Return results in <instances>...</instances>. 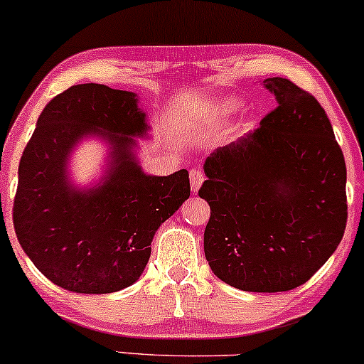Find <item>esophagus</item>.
Wrapping results in <instances>:
<instances>
[{
	"label": "esophagus",
	"instance_id": "obj_1",
	"mask_svg": "<svg viewBox=\"0 0 364 364\" xmlns=\"http://www.w3.org/2000/svg\"><path fill=\"white\" fill-rule=\"evenodd\" d=\"M188 176H191V188L192 192H199V188L202 186V182H204V173H202L200 168L193 167L191 168V172H188Z\"/></svg>",
	"mask_w": 364,
	"mask_h": 364
}]
</instances>
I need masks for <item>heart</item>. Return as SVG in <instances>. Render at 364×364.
Wrapping results in <instances>:
<instances>
[{
  "label": "heart",
  "instance_id": "b5f03b06",
  "mask_svg": "<svg viewBox=\"0 0 364 364\" xmlns=\"http://www.w3.org/2000/svg\"><path fill=\"white\" fill-rule=\"evenodd\" d=\"M239 108H240V102L237 100V98L225 95V97L214 98V100L202 107L200 112L197 113V117H199L200 120H205V122H215V120L225 119V117L232 115V113L239 110ZM182 124L188 125L191 122H188L187 119H182Z\"/></svg>",
  "mask_w": 364,
  "mask_h": 364
}]
</instances>
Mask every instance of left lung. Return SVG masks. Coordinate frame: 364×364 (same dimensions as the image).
I'll return each instance as SVG.
<instances>
[{
	"mask_svg": "<svg viewBox=\"0 0 364 364\" xmlns=\"http://www.w3.org/2000/svg\"><path fill=\"white\" fill-rule=\"evenodd\" d=\"M277 107L259 129L207 157L199 197L210 205L204 252L225 284L296 289L341 242L346 164L319 102L287 78H266Z\"/></svg>",
	"mask_w": 364,
	"mask_h": 364,
	"instance_id": "left-lung-1",
	"label": "left lung"
}]
</instances>
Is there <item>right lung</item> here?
I'll return each mask as SVG.
<instances>
[{"label": "right lung", "mask_w": 364, "mask_h": 364, "mask_svg": "<svg viewBox=\"0 0 364 364\" xmlns=\"http://www.w3.org/2000/svg\"><path fill=\"white\" fill-rule=\"evenodd\" d=\"M135 93L83 83L56 95L36 122L18 168L13 224L23 251L56 286L107 294L134 284L157 229L191 196L186 168L147 176L134 136L149 130ZM98 134L111 145L104 181L80 191L66 164L74 144Z\"/></svg>", "instance_id": "right-lung-1"}]
</instances>
